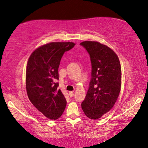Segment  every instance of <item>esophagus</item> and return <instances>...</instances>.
<instances>
[{"instance_id": "34e87169", "label": "esophagus", "mask_w": 148, "mask_h": 148, "mask_svg": "<svg viewBox=\"0 0 148 148\" xmlns=\"http://www.w3.org/2000/svg\"><path fill=\"white\" fill-rule=\"evenodd\" d=\"M69 96L71 97V98L74 96V93L73 92H69Z\"/></svg>"}]
</instances>
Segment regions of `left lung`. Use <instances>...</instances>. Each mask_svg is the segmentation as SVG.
Segmentation results:
<instances>
[{"label":"left lung","mask_w":148,"mask_h":148,"mask_svg":"<svg viewBox=\"0 0 148 148\" xmlns=\"http://www.w3.org/2000/svg\"><path fill=\"white\" fill-rule=\"evenodd\" d=\"M87 50L92 62V79L82 110L88 118L100 119L109 112L118 98L121 88V66L114 50L96 41L80 43Z\"/></svg>","instance_id":"8db88e82"}]
</instances>
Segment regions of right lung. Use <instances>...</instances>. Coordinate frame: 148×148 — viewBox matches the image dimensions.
<instances>
[{
  "label": "right lung",
  "instance_id": "right-lung-1",
  "mask_svg": "<svg viewBox=\"0 0 148 148\" xmlns=\"http://www.w3.org/2000/svg\"><path fill=\"white\" fill-rule=\"evenodd\" d=\"M73 42H50L36 48L28 58L25 81L32 104L46 118L56 120L65 109L66 101L58 89V66L64 52L74 47Z\"/></svg>",
  "mask_w": 148,
  "mask_h": 148
}]
</instances>
